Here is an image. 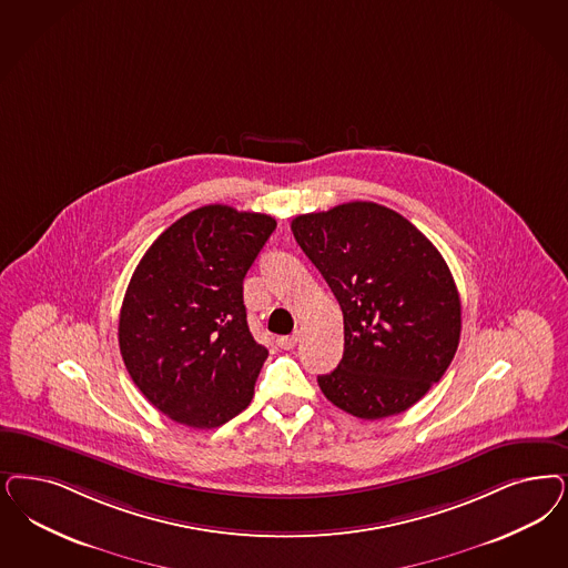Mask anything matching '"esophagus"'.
<instances>
[{"label":"esophagus","instance_id":"obj_1","mask_svg":"<svg viewBox=\"0 0 568 568\" xmlns=\"http://www.w3.org/2000/svg\"><path fill=\"white\" fill-rule=\"evenodd\" d=\"M297 339H300V333H292V335H281V337L276 339V344H278L283 351H292L295 344H297Z\"/></svg>","mask_w":568,"mask_h":568}]
</instances>
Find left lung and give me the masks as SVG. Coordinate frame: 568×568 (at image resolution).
<instances>
[{
    "label": "left lung",
    "instance_id": "8db88e82",
    "mask_svg": "<svg viewBox=\"0 0 568 568\" xmlns=\"http://www.w3.org/2000/svg\"><path fill=\"white\" fill-rule=\"evenodd\" d=\"M292 231L344 314V356L318 375L342 412H407L445 375L462 333L447 262L407 217L372 201L295 215Z\"/></svg>",
    "mask_w": 568,
    "mask_h": 568
}]
</instances>
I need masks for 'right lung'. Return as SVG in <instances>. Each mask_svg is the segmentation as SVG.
<instances>
[{
	"label": "right lung",
	"instance_id": "obj_1",
	"mask_svg": "<svg viewBox=\"0 0 568 568\" xmlns=\"http://www.w3.org/2000/svg\"><path fill=\"white\" fill-rule=\"evenodd\" d=\"M274 217L205 205L142 255L119 313V351L138 390L178 424L210 430L243 412L268 351L247 327L243 278Z\"/></svg>",
	"mask_w": 568,
	"mask_h": 568
}]
</instances>
